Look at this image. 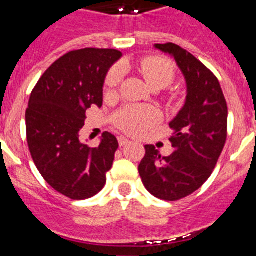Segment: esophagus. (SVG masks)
Returning a JSON list of instances; mask_svg holds the SVG:
<instances>
[{
  "label": "esophagus",
  "mask_w": 256,
  "mask_h": 256,
  "mask_svg": "<svg viewBox=\"0 0 256 256\" xmlns=\"http://www.w3.org/2000/svg\"><path fill=\"white\" fill-rule=\"evenodd\" d=\"M118 141H119V146H126L128 144H130V140L124 138V137H119V138H118Z\"/></svg>",
  "instance_id": "34e87169"
}]
</instances>
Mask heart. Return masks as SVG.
Masks as SVG:
<instances>
[{"label": "heart", "instance_id": "1", "mask_svg": "<svg viewBox=\"0 0 256 256\" xmlns=\"http://www.w3.org/2000/svg\"><path fill=\"white\" fill-rule=\"evenodd\" d=\"M146 82L151 88H165L173 82L176 72L170 61L160 56H148L137 64ZM120 80L118 69H112L106 76V87L108 90L116 87ZM112 122L128 134L140 136L160 122V112L150 106H126L116 112Z\"/></svg>", "mask_w": 256, "mask_h": 256}]
</instances>
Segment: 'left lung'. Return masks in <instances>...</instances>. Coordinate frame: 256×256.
<instances>
[{
	"instance_id": "1",
	"label": "left lung",
	"mask_w": 256,
	"mask_h": 256,
	"mask_svg": "<svg viewBox=\"0 0 256 256\" xmlns=\"http://www.w3.org/2000/svg\"><path fill=\"white\" fill-rule=\"evenodd\" d=\"M155 47L177 61L186 78L187 97L169 124L172 155L162 156L154 144H146L138 172L151 195L178 201L198 191L212 176L227 140L228 108L218 78L200 60L170 42Z\"/></svg>"
}]
</instances>
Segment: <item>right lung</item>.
Here are the masks:
<instances>
[{
  "label": "right lung",
  "mask_w": 256,
  "mask_h": 256,
  "mask_svg": "<svg viewBox=\"0 0 256 256\" xmlns=\"http://www.w3.org/2000/svg\"><path fill=\"white\" fill-rule=\"evenodd\" d=\"M122 58L112 48L74 50L56 60L30 94L26 112L32 159L52 188L72 200H84L104 188L118 140L105 132L98 148L79 141L86 110L102 106L108 69Z\"/></svg>",
  "instance_id": "obj_1"
}]
</instances>
